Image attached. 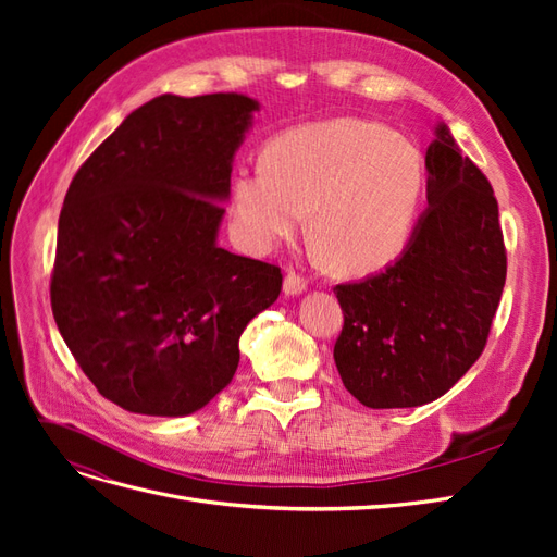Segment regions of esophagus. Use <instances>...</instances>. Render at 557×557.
<instances>
[{
  "label": "esophagus",
  "mask_w": 557,
  "mask_h": 557,
  "mask_svg": "<svg viewBox=\"0 0 557 557\" xmlns=\"http://www.w3.org/2000/svg\"><path fill=\"white\" fill-rule=\"evenodd\" d=\"M283 290L285 295H299L307 290V278L297 274L295 269H288V274H285V281H283Z\"/></svg>",
  "instance_id": "obj_1"
}]
</instances>
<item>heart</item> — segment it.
I'll use <instances>...</instances> for the list:
<instances>
[{
    "instance_id": "1",
    "label": "heart",
    "mask_w": 557,
    "mask_h": 557,
    "mask_svg": "<svg viewBox=\"0 0 557 557\" xmlns=\"http://www.w3.org/2000/svg\"><path fill=\"white\" fill-rule=\"evenodd\" d=\"M418 148L376 121L334 117L278 134L262 166L230 185L232 230L250 250H269L307 227L327 260L350 274L391 264L407 248L423 199Z\"/></svg>"
}]
</instances>
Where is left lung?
Wrapping results in <instances>:
<instances>
[{
    "instance_id": "8db88e82",
    "label": "left lung",
    "mask_w": 557,
    "mask_h": 557,
    "mask_svg": "<svg viewBox=\"0 0 557 557\" xmlns=\"http://www.w3.org/2000/svg\"><path fill=\"white\" fill-rule=\"evenodd\" d=\"M428 209L381 274L334 285L344 327L334 362L369 409L420 407L448 393L485 348L507 281L491 181L446 125L428 146Z\"/></svg>"
}]
</instances>
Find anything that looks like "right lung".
Returning <instances> with one entry per match:
<instances>
[{
    "label": "right lung",
    "instance_id": "right-lung-1",
    "mask_svg": "<svg viewBox=\"0 0 557 557\" xmlns=\"http://www.w3.org/2000/svg\"><path fill=\"white\" fill-rule=\"evenodd\" d=\"M252 111L234 92L150 99L66 190L50 307L83 374L125 411L207 407L250 318L281 295V267L215 244Z\"/></svg>",
    "mask_w": 557,
    "mask_h": 557
}]
</instances>
